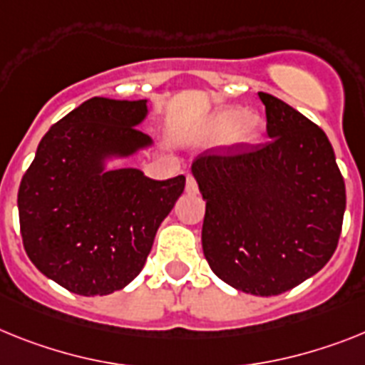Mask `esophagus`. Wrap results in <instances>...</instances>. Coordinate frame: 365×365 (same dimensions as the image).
<instances>
[{"instance_id": "esophagus-1", "label": "esophagus", "mask_w": 365, "mask_h": 365, "mask_svg": "<svg viewBox=\"0 0 365 365\" xmlns=\"http://www.w3.org/2000/svg\"><path fill=\"white\" fill-rule=\"evenodd\" d=\"M185 191H187L189 195H195V192L198 191V183H197V180H195V176H187V183H185Z\"/></svg>"}]
</instances>
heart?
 Segmentation results:
<instances>
[{"label": "heart", "mask_w": 365, "mask_h": 365, "mask_svg": "<svg viewBox=\"0 0 365 365\" xmlns=\"http://www.w3.org/2000/svg\"><path fill=\"white\" fill-rule=\"evenodd\" d=\"M262 122L254 113H245L240 107H228L217 113L206 125V135L220 139L228 135L232 145H249L259 135Z\"/></svg>", "instance_id": "obj_1"}]
</instances>
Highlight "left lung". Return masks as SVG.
Returning <instances> with one entry per match:
<instances>
[{
  "label": "left lung",
  "instance_id": "8db88e82",
  "mask_svg": "<svg viewBox=\"0 0 365 365\" xmlns=\"http://www.w3.org/2000/svg\"><path fill=\"white\" fill-rule=\"evenodd\" d=\"M269 140L213 148L192 161L206 215L202 249L235 289L280 295L327 265L338 247L345 182L319 125L267 93Z\"/></svg>",
  "mask_w": 365,
  "mask_h": 365
}]
</instances>
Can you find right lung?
<instances>
[{"label": "right lung", "mask_w": 365, "mask_h": 365, "mask_svg": "<svg viewBox=\"0 0 365 365\" xmlns=\"http://www.w3.org/2000/svg\"><path fill=\"white\" fill-rule=\"evenodd\" d=\"M146 100L91 98L42 137L18 189L24 249L35 267L78 295H109L143 271L155 232L185 176L150 180L137 168L106 170L152 140L135 128Z\"/></svg>", "instance_id": "obj_1"}]
</instances>
